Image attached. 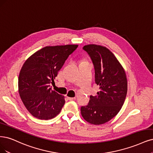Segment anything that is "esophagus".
Returning a JSON list of instances; mask_svg holds the SVG:
<instances>
[{
    "label": "esophagus",
    "instance_id": "obj_1",
    "mask_svg": "<svg viewBox=\"0 0 153 153\" xmlns=\"http://www.w3.org/2000/svg\"><path fill=\"white\" fill-rule=\"evenodd\" d=\"M68 99L70 100V101H73V100L76 99V97H68Z\"/></svg>",
    "mask_w": 153,
    "mask_h": 153
}]
</instances>
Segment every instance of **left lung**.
Masks as SVG:
<instances>
[{
    "mask_svg": "<svg viewBox=\"0 0 153 153\" xmlns=\"http://www.w3.org/2000/svg\"><path fill=\"white\" fill-rule=\"evenodd\" d=\"M92 61L95 82L100 91L91 96L87 106L81 107L82 117L93 125L109 122L122 109L127 93V79L124 68L106 47L96 44L83 46Z\"/></svg>",
    "mask_w": 153,
    "mask_h": 153,
    "instance_id": "1",
    "label": "left lung"
}]
</instances>
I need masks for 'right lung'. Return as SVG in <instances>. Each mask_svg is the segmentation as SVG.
Wrapping results in <instances>:
<instances>
[{
	"label": "right lung",
	"mask_w": 153,
	"mask_h": 153,
	"mask_svg": "<svg viewBox=\"0 0 153 153\" xmlns=\"http://www.w3.org/2000/svg\"><path fill=\"white\" fill-rule=\"evenodd\" d=\"M78 45L46 46L26 60L20 70L18 91L26 108L34 117L50 120L58 114L65 96L52 91L50 83Z\"/></svg>",
	"instance_id": "obj_1"
}]
</instances>
